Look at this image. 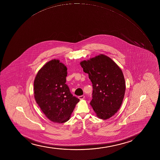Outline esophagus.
Instances as JSON below:
<instances>
[{
  "label": "esophagus",
  "mask_w": 160,
  "mask_h": 160,
  "mask_svg": "<svg viewBox=\"0 0 160 160\" xmlns=\"http://www.w3.org/2000/svg\"><path fill=\"white\" fill-rule=\"evenodd\" d=\"M84 98L85 96H83V95H82V96H79V97H78V98H79L80 100L83 99H84Z\"/></svg>",
  "instance_id": "esophagus-1"
}]
</instances>
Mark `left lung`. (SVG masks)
<instances>
[{
	"instance_id": "left-lung-1",
	"label": "left lung",
	"mask_w": 160,
	"mask_h": 160,
	"mask_svg": "<svg viewBox=\"0 0 160 160\" xmlns=\"http://www.w3.org/2000/svg\"><path fill=\"white\" fill-rule=\"evenodd\" d=\"M80 64L92 83L90 105L98 118L108 119L117 112L124 97L125 79L122 71L110 58L103 54Z\"/></svg>"
}]
</instances>
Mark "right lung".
I'll return each instance as SVG.
<instances>
[{"instance_id": "add662e5", "label": "right lung", "mask_w": 160, "mask_h": 160, "mask_svg": "<svg viewBox=\"0 0 160 160\" xmlns=\"http://www.w3.org/2000/svg\"><path fill=\"white\" fill-rule=\"evenodd\" d=\"M67 68L58 60L41 68L34 81L35 100L45 116L55 123L66 122L79 101L66 84Z\"/></svg>"}]
</instances>
